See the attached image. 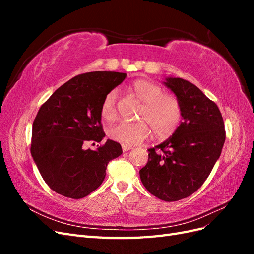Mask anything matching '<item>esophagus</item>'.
I'll return each mask as SVG.
<instances>
[{"label": "esophagus", "mask_w": 254, "mask_h": 254, "mask_svg": "<svg viewBox=\"0 0 254 254\" xmlns=\"http://www.w3.org/2000/svg\"><path fill=\"white\" fill-rule=\"evenodd\" d=\"M122 149L123 151H128L130 149H132L131 145H126V144H122Z\"/></svg>", "instance_id": "1"}]
</instances>
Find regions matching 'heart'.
<instances>
[{
    "instance_id": "b5f03b06",
    "label": "heart",
    "mask_w": 254,
    "mask_h": 254,
    "mask_svg": "<svg viewBox=\"0 0 254 254\" xmlns=\"http://www.w3.org/2000/svg\"><path fill=\"white\" fill-rule=\"evenodd\" d=\"M133 94L143 103L141 118L149 123L152 131L159 137L171 135L181 121V107L174 95L163 93L157 83L140 79L132 84ZM117 113V92H108L101 105V114L111 120ZM150 133L145 122L122 121L113 126L109 135L112 140L126 145H135L146 139Z\"/></svg>"
}]
</instances>
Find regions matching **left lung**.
Listing matches in <instances>:
<instances>
[{"label":"left lung","mask_w":254,"mask_h":254,"mask_svg":"<svg viewBox=\"0 0 254 254\" xmlns=\"http://www.w3.org/2000/svg\"><path fill=\"white\" fill-rule=\"evenodd\" d=\"M164 84L177 96L183 121L170 139L148 149L140 177L150 194L171 202L202 186L220 156L226 130L217 105L195 84L172 77Z\"/></svg>","instance_id":"obj_1"}]
</instances>
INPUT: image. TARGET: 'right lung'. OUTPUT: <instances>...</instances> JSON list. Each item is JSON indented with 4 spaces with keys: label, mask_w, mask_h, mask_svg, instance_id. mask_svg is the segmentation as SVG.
Masks as SVG:
<instances>
[{
    "label": "right lung",
    "mask_w": 254,
    "mask_h": 254,
    "mask_svg": "<svg viewBox=\"0 0 254 254\" xmlns=\"http://www.w3.org/2000/svg\"><path fill=\"white\" fill-rule=\"evenodd\" d=\"M126 76L106 71L77 75L40 107L33 123L30 153L54 191L73 199L88 196L104 181L109 161L122 155L121 144L112 140L96 150L83 149V145L103 140L102 102Z\"/></svg>",
    "instance_id": "add662e5"
}]
</instances>
